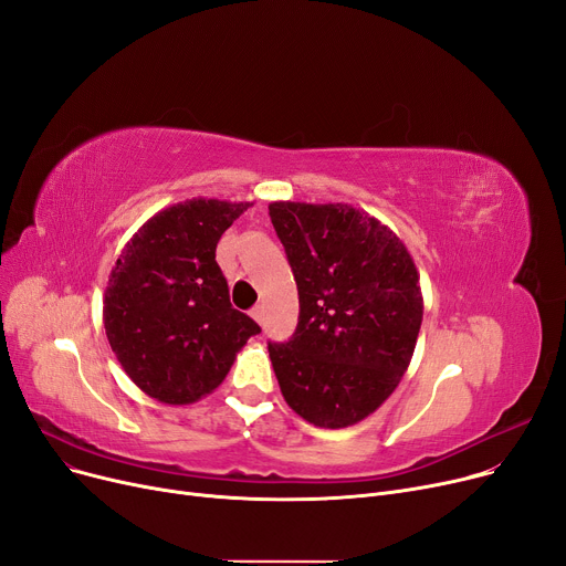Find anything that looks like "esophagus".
<instances>
[{
  "instance_id": "34e87169",
  "label": "esophagus",
  "mask_w": 566,
  "mask_h": 566,
  "mask_svg": "<svg viewBox=\"0 0 566 566\" xmlns=\"http://www.w3.org/2000/svg\"><path fill=\"white\" fill-rule=\"evenodd\" d=\"M250 316L261 325V321H263V307L261 305H256V307H252V312H250Z\"/></svg>"
}]
</instances>
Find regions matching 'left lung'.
I'll return each mask as SVG.
<instances>
[{
  "label": "left lung",
  "mask_w": 566,
  "mask_h": 566,
  "mask_svg": "<svg viewBox=\"0 0 566 566\" xmlns=\"http://www.w3.org/2000/svg\"><path fill=\"white\" fill-rule=\"evenodd\" d=\"M298 284V328L268 344L284 401L314 427L358 424L388 399L418 344L420 273L399 235L350 203L273 201Z\"/></svg>",
  "instance_id": "8db88e82"
}]
</instances>
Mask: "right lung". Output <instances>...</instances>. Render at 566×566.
Listing matches in <instances>:
<instances>
[{
	"label": "right lung",
	"mask_w": 566,
	"mask_h": 566,
	"mask_svg": "<svg viewBox=\"0 0 566 566\" xmlns=\"http://www.w3.org/2000/svg\"><path fill=\"white\" fill-rule=\"evenodd\" d=\"M250 201L195 197L146 220L118 254L103 298L107 342L137 388L184 406L213 392L261 333L229 303L220 235Z\"/></svg>",
	"instance_id": "add662e5"
}]
</instances>
